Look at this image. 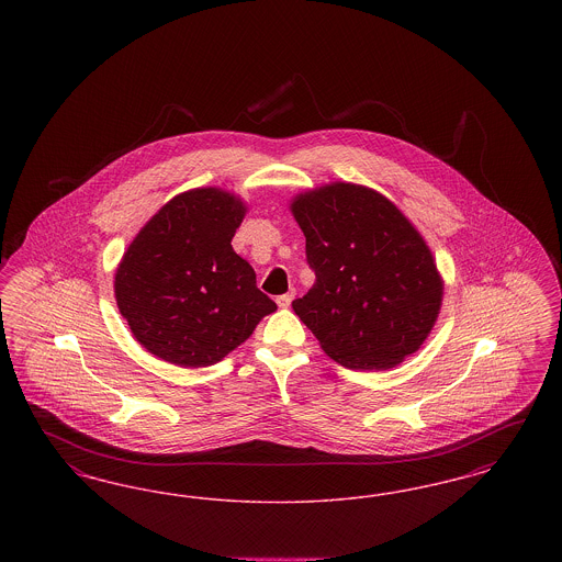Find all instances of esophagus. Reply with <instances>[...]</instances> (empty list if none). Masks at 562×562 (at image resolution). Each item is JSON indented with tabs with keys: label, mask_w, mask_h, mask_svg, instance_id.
<instances>
[{
	"label": "esophagus",
	"mask_w": 562,
	"mask_h": 562,
	"mask_svg": "<svg viewBox=\"0 0 562 562\" xmlns=\"http://www.w3.org/2000/svg\"><path fill=\"white\" fill-rule=\"evenodd\" d=\"M294 291L286 294H280L278 299H276V303H278V307H282V310H286V307H291V303H293Z\"/></svg>",
	"instance_id": "1"
}]
</instances>
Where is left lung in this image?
<instances>
[{
    "mask_svg": "<svg viewBox=\"0 0 562 562\" xmlns=\"http://www.w3.org/2000/svg\"><path fill=\"white\" fill-rule=\"evenodd\" d=\"M310 293L294 314L339 364L383 371L417 351L438 318L442 280L408 218L373 189L335 183L301 193Z\"/></svg>",
    "mask_w": 562,
    "mask_h": 562,
    "instance_id": "left-lung-1",
    "label": "left lung"
}]
</instances>
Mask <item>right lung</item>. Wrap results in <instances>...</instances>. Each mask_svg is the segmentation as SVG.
Masks as SVG:
<instances>
[{"instance_id":"add662e5","label":"right lung","mask_w":562,"mask_h":562,"mask_svg":"<svg viewBox=\"0 0 562 562\" xmlns=\"http://www.w3.org/2000/svg\"><path fill=\"white\" fill-rule=\"evenodd\" d=\"M244 204L221 189L172 198L138 232L115 273V299L136 341L179 367H209L278 310L232 248Z\"/></svg>"}]
</instances>
